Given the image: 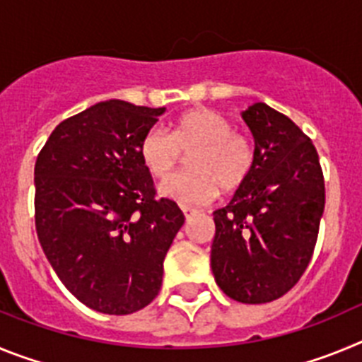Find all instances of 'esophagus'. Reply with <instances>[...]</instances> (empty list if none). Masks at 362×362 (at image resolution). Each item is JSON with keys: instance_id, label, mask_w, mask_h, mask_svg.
<instances>
[{"instance_id": "esophagus-1", "label": "esophagus", "mask_w": 362, "mask_h": 362, "mask_svg": "<svg viewBox=\"0 0 362 362\" xmlns=\"http://www.w3.org/2000/svg\"><path fill=\"white\" fill-rule=\"evenodd\" d=\"M181 209H183V214H185V217H192L194 216V214H197V210L196 209H192V206H181Z\"/></svg>"}]
</instances>
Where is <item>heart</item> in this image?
<instances>
[{
  "label": "heart",
  "instance_id": "b5f03b06",
  "mask_svg": "<svg viewBox=\"0 0 362 362\" xmlns=\"http://www.w3.org/2000/svg\"><path fill=\"white\" fill-rule=\"evenodd\" d=\"M190 153V172L166 179L161 194L183 204L209 203L219 188L232 192L245 183L254 166V145L235 132L228 119L212 108L185 112L170 123V134L153 127L143 136L139 156L146 170L165 179Z\"/></svg>",
  "mask_w": 362,
  "mask_h": 362
}]
</instances>
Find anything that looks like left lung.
<instances>
[{"instance_id":"obj_1","label":"left lung","mask_w":362,"mask_h":362,"mask_svg":"<svg viewBox=\"0 0 362 362\" xmlns=\"http://www.w3.org/2000/svg\"><path fill=\"white\" fill-rule=\"evenodd\" d=\"M254 136V166L232 201L214 212L212 264L230 299L261 305L305 274L325 212V177L312 139L281 112L254 103L241 114Z\"/></svg>"}]
</instances>
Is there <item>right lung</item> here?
Wrapping results in <instances>:
<instances>
[{
	"label": "right lung",
	"instance_id": "add662e5",
	"mask_svg": "<svg viewBox=\"0 0 362 362\" xmlns=\"http://www.w3.org/2000/svg\"><path fill=\"white\" fill-rule=\"evenodd\" d=\"M163 112L101 101L57 124L37 156V239L59 281L95 312L127 315L150 305L185 223L174 201L156 197L139 156Z\"/></svg>",
	"mask_w": 362,
	"mask_h": 362
}]
</instances>
